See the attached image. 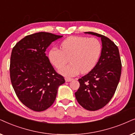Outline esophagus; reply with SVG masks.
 I'll list each match as a JSON object with an SVG mask.
<instances>
[{"instance_id":"34e87169","label":"esophagus","mask_w":135,"mask_h":135,"mask_svg":"<svg viewBox=\"0 0 135 135\" xmlns=\"http://www.w3.org/2000/svg\"><path fill=\"white\" fill-rule=\"evenodd\" d=\"M65 79L66 82H70V81H71L73 80L72 78H65Z\"/></svg>"}]
</instances>
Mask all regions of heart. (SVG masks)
<instances>
[{"label": "heart", "instance_id": "b5f03b06", "mask_svg": "<svg viewBox=\"0 0 135 135\" xmlns=\"http://www.w3.org/2000/svg\"><path fill=\"white\" fill-rule=\"evenodd\" d=\"M60 49L51 48L48 53L49 62L57 69H61L70 58L71 64L59 70L66 77L86 73L96 65L102 51L100 41L95 37L70 36L60 43Z\"/></svg>", "mask_w": 135, "mask_h": 135}]
</instances>
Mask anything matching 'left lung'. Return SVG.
<instances>
[{
	"label": "left lung",
	"instance_id": "obj_1",
	"mask_svg": "<svg viewBox=\"0 0 135 135\" xmlns=\"http://www.w3.org/2000/svg\"><path fill=\"white\" fill-rule=\"evenodd\" d=\"M100 37L102 51L98 63L87 75L79 79L75 93L77 101L86 110H99L109 103L120 81L122 64L117 46L105 36L85 32Z\"/></svg>",
	"mask_w": 135,
	"mask_h": 135
}]
</instances>
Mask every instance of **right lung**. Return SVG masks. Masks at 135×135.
Returning a JSON list of instances; mask_svg holds the SVG:
<instances>
[{
    "mask_svg": "<svg viewBox=\"0 0 135 135\" xmlns=\"http://www.w3.org/2000/svg\"><path fill=\"white\" fill-rule=\"evenodd\" d=\"M63 36L39 32L17 43L10 58V80L14 91L25 106L36 112L46 110L56 98L59 86L65 81L55 72L45 52Z\"/></svg>",
    "mask_w": 135,
    "mask_h": 135,
    "instance_id": "right-lung-1",
    "label": "right lung"
}]
</instances>
